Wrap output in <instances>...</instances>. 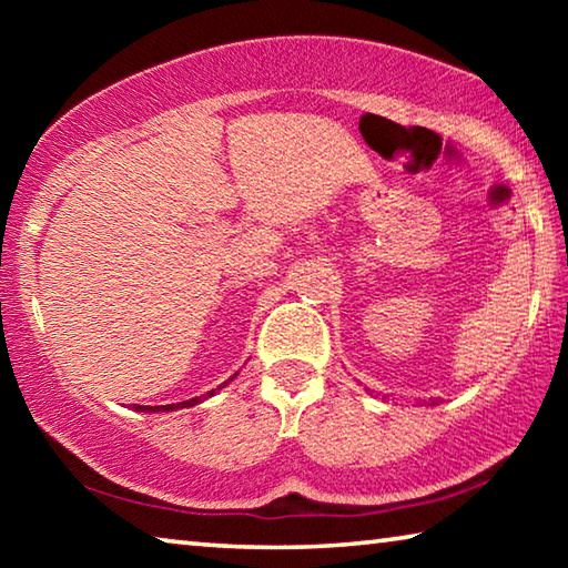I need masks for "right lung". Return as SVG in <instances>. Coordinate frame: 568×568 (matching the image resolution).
Wrapping results in <instances>:
<instances>
[{
  "instance_id": "add662e5",
  "label": "right lung",
  "mask_w": 568,
  "mask_h": 568,
  "mask_svg": "<svg viewBox=\"0 0 568 568\" xmlns=\"http://www.w3.org/2000/svg\"><path fill=\"white\" fill-rule=\"evenodd\" d=\"M237 376V373H235ZM233 376V378H235ZM230 378V381H233ZM227 383V381H225ZM223 383V386H225ZM223 386H217L215 390H207L205 396H197V398H190V400H182V403H170V406H134V410H142V413H158V410H178V408H190V406H195V403H200V400H205V398H210V396H215V393L223 388Z\"/></svg>"
}]
</instances>
